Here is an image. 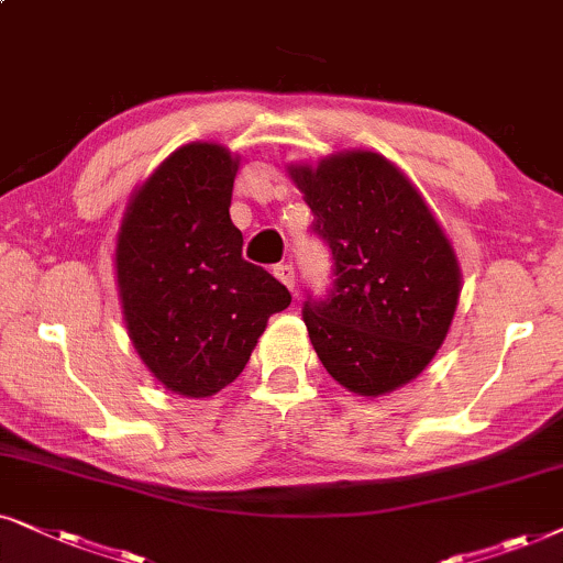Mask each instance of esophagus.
<instances>
[{
  "instance_id": "obj_1",
  "label": "esophagus",
  "mask_w": 563,
  "mask_h": 563,
  "mask_svg": "<svg viewBox=\"0 0 563 563\" xmlns=\"http://www.w3.org/2000/svg\"><path fill=\"white\" fill-rule=\"evenodd\" d=\"M273 273H275L277 280L283 283V286L290 288V290L296 288V269H294V265H290V262H280V265H275Z\"/></svg>"
}]
</instances>
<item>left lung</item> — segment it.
Instances as JSON below:
<instances>
[{
  "mask_svg": "<svg viewBox=\"0 0 563 563\" xmlns=\"http://www.w3.org/2000/svg\"><path fill=\"white\" fill-rule=\"evenodd\" d=\"M288 175L334 260L332 290L303 303L321 365L360 396L409 384L440 350L459 306L451 239L409 177L376 152L290 164Z\"/></svg>",
  "mask_w": 563,
  "mask_h": 563,
  "instance_id": "left-lung-1",
  "label": "left lung"
}]
</instances>
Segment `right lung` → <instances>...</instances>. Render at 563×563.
I'll list each match as a JSON object with an SVG mask.
<instances>
[{"label": "right lung", "mask_w": 563, "mask_h": 563, "mask_svg": "<svg viewBox=\"0 0 563 563\" xmlns=\"http://www.w3.org/2000/svg\"><path fill=\"white\" fill-rule=\"evenodd\" d=\"M239 156L195 141L172 152L125 208L115 244L118 294L139 357L187 399L229 386L290 294L242 257L229 206Z\"/></svg>", "instance_id": "right-lung-1"}]
</instances>
